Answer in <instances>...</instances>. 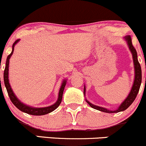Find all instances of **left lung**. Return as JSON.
Returning <instances> with one entry per match:
<instances>
[{
  "instance_id": "left-lung-1",
  "label": "left lung",
  "mask_w": 146,
  "mask_h": 146,
  "mask_svg": "<svg viewBox=\"0 0 146 146\" xmlns=\"http://www.w3.org/2000/svg\"><path fill=\"white\" fill-rule=\"evenodd\" d=\"M125 40L127 41V44L128 45V47H129V50L131 51V53L132 55V58H133V62H134V83H133V85L132 89H131L130 92H129L128 96L126 98L125 100L123 101L122 103L121 104L117 110H114V111H111V110H109L106 108H104V107H101L99 106H96L95 105H93L90 102L88 101L86 99V101L89 104L92 108L95 109V110H99V111H101L103 112H106V113H117V112L123 111L124 110H125L126 109H127L128 107L132 105V103L134 101L136 97H137V94H138L139 89H140L141 84V80H142V75H141V68L140 64H139L138 59H137V52L136 49L134 48V47L133 46L132 43V39H131V36H125L124 37ZM85 91H86V88L85 86H84V95H85Z\"/></svg>"
}]
</instances>
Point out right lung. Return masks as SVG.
<instances>
[{
    "label": "right lung",
    "mask_w": 146,
    "mask_h": 146,
    "mask_svg": "<svg viewBox=\"0 0 146 146\" xmlns=\"http://www.w3.org/2000/svg\"><path fill=\"white\" fill-rule=\"evenodd\" d=\"M19 41V39H17V41L14 43L13 45H12V52L7 56V60H6V64H5V70H4V76H3V78H4L5 86L6 89H7L8 96H9V98H10L11 101H12V103H13L19 110H21V111L23 112H25V113H28V114L35 115V116H41V115H45V114H47V113H50V112H52V111H54V110H56V109L59 107V105H60L61 102H62V96H63L64 89L66 84V80H63V82H62V85H61L60 91H59L58 99H57V102H56L55 104H53V105H50V106L38 108V107H33L29 106V105H25V104H23V102H21L20 100L17 98V97L16 96L15 94H14L13 91H12V88H11L10 84H9V78H8V73H8V70H9V59H10L11 56H12V54H13L14 46H15Z\"/></svg>",
    "instance_id": "1"
}]
</instances>
